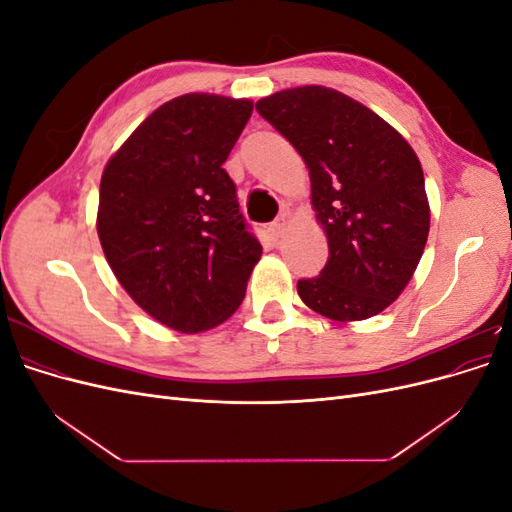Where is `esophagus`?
<instances>
[{"label":"esophagus","mask_w":512,"mask_h":512,"mask_svg":"<svg viewBox=\"0 0 512 512\" xmlns=\"http://www.w3.org/2000/svg\"><path fill=\"white\" fill-rule=\"evenodd\" d=\"M284 226H286L284 215H282V218H277L275 222H271V224H269V232H271V237H273V239H280V237L284 235Z\"/></svg>","instance_id":"1"}]
</instances>
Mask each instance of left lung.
Segmentation results:
<instances>
[{
	"instance_id": "8db88e82",
	"label": "left lung",
	"mask_w": 512,
	"mask_h": 512,
	"mask_svg": "<svg viewBox=\"0 0 512 512\" xmlns=\"http://www.w3.org/2000/svg\"><path fill=\"white\" fill-rule=\"evenodd\" d=\"M256 111L305 160L329 239L327 265L297 282L299 297L339 322L380 314L410 282L429 235L416 153L382 117L329 87L277 91Z\"/></svg>"
}]
</instances>
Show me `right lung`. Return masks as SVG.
<instances>
[{
  "label": "right lung",
  "mask_w": 512,
  "mask_h": 512,
  "mask_svg": "<svg viewBox=\"0 0 512 512\" xmlns=\"http://www.w3.org/2000/svg\"><path fill=\"white\" fill-rule=\"evenodd\" d=\"M254 104L185 94L138 126L100 181L98 237L119 284L181 333L237 312L262 245L222 164Z\"/></svg>",
  "instance_id": "right-lung-1"
}]
</instances>
